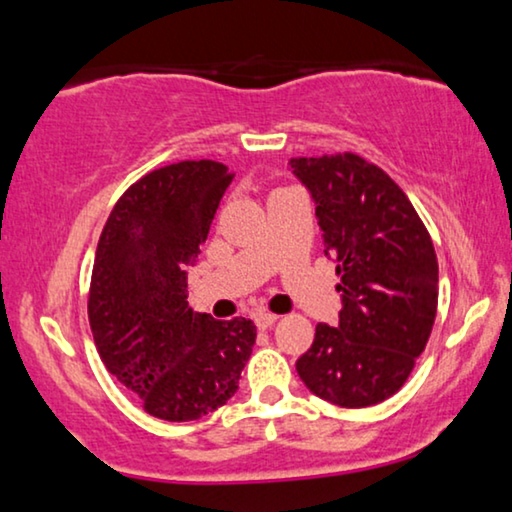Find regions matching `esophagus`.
Masks as SVG:
<instances>
[{
    "mask_svg": "<svg viewBox=\"0 0 512 512\" xmlns=\"http://www.w3.org/2000/svg\"><path fill=\"white\" fill-rule=\"evenodd\" d=\"M253 320H255V325L259 327V329H269L273 322L278 320V315L276 313H266V311H259V313H255L253 315Z\"/></svg>",
    "mask_w": 512,
    "mask_h": 512,
    "instance_id": "obj_1",
    "label": "esophagus"
}]
</instances>
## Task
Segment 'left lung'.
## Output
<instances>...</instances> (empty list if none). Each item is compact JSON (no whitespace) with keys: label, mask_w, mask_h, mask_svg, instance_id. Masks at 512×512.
<instances>
[{"label":"left lung","mask_w":512,"mask_h":512,"mask_svg":"<svg viewBox=\"0 0 512 512\" xmlns=\"http://www.w3.org/2000/svg\"><path fill=\"white\" fill-rule=\"evenodd\" d=\"M290 167L315 201L343 304L336 327H315L297 373L315 397L373 406L401 390L429 341L438 306L434 243L401 187L364 157H299Z\"/></svg>","instance_id":"obj_1"}]
</instances>
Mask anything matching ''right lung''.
<instances>
[{
	"mask_svg": "<svg viewBox=\"0 0 512 512\" xmlns=\"http://www.w3.org/2000/svg\"><path fill=\"white\" fill-rule=\"evenodd\" d=\"M232 178L213 160L150 171L99 236L88 299L99 357L146 413L167 422L225 406L255 345L253 320H213L187 306V266Z\"/></svg>",
	"mask_w": 512,
	"mask_h": 512,
	"instance_id": "add662e5",
	"label": "right lung"
}]
</instances>
